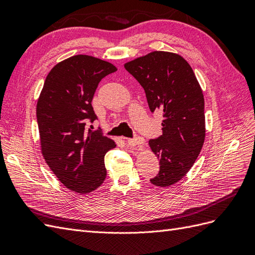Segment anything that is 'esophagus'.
<instances>
[{"label": "esophagus", "instance_id": "esophagus-1", "mask_svg": "<svg viewBox=\"0 0 255 255\" xmlns=\"http://www.w3.org/2000/svg\"><path fill=\"white\" fill-rule=\"evenodd\" d=\"M127 143H128L130 146H133L135 149L141 148V145L144 143V139L142 137H135V138H128L127 139Z\"/></svg>", "mask_w": 255, "mask_h": 255}]
</instances>
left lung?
<instances>
[{"instance_id": "8db88e82", "label": "left lung", "mask_w": 255, "mask_h": 255, "mask_svg": "<svg viewBox=\"0 0 255 255\" xmlns=\"http://www.w3.org/2000/svg\"><path fill=\"white\" fill-rule=\"evenodd\" d=\"M145 92L150 111L163 112V134L149 140L159 159L155 186L180 181L195 164L205 138L204 98L189 64L177 54L155 51L125 65Z\"/></svg>"}]
</instances>
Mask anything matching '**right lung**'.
<instances>
[{
    "label": "right lung",
    "instance_id": "add662e5",
    "mask_svg": "<svg viewBox=\"0 0 255 255\" xmlns=\"http://www.w3.org/2000/svg\"><path fill=\"white\" fill-rule=\"evenodd\" d=\"M115 71L107 61L75 55L54 67L37 103L43 157L65 186L79 194L97 189L106 177L104 156L116 143L88 123L97 118L92 98L99 83Z\"/></svg>",
    "mask_w": 255,
    "mask_h": 255
}]
</instances>
